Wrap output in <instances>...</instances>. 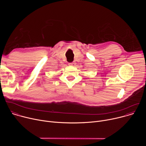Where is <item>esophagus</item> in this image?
Returning <instances> with one entry per match:
<instances>
[{
    "instance_id": "obj_1",
    "label": "esophagus",
    "mask_w": 146,
    "mask_h": 146,
    "mask_svg": "<svg viewBox=\"0 0 146 146\" xmlns=\"http://www.w3.org/2000/svg\"><path fill=\"white\" fill-rule=\"evenodd\" d=\"M69 65L70 66H75L76 63H75V62H71V63H69Z\"/></svg>"
}]
</instances>
